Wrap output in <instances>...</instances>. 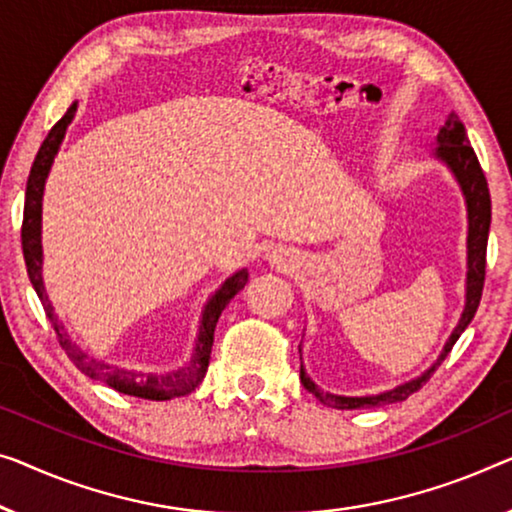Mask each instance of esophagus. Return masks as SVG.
Here are the masks:
<instances>
[{
  "label": "esophagus",
  "mask_w": 512,
  "mask_h": 512,
  "mask_svg": "<svg viewBox=\"0 0 512 512\" xmlns=\"http://www.w3.org/2000/svg\"><path fill=\"white\" fill-rule=\"evenodd\" d=\"M294 259H296L294 250L292 248H285V246L273 248L271 253H269V262L276 264V266H289V264H294Z\"/></svg>",
  "instance_id": "esophagus-1"
}]
</instances>
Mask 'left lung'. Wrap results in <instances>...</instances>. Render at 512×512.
I'll list each match as a JSON object with an SVG mask.
<instances>
[{"label": "left lung", "mask_w": 512, "mask_h": 512, "mask_svg": "<svg viewBox=\"0 0 512 512\" xmlns=\"http://www.w3.org/2000/svg\"><path fill=\"white\" fill-rule=\"evenodd\" d=\"M432 158L439 160L448 167V172L453 174L457 186L462 190L464 207H467V280H464V308L460 315V322L448 335L444 349L437 356L430 368L421 375L404 381V384L388 388V391H381L375 395H335L329 391H322L315 381L308 377L303 363H301V384L308 388V391L315 395L319 402L329 404L333 409H372L381 407V404L391 402H402L407 400L411 393H416L427 379L432 377V372L439 368L441 361L451 354L453 345L457 338L464 333V329L474 319L480 294H483V282H485V253H487V234H490V223H492V202H490V188H487V179L483 170H480V163L471 149L467 131H464V124L457 119V114L451 112L444 121V126L439 128L437 137H434ZM301 352V347H299Z\"/></svg>", "instance_id": "8db88e82"}]
</instances>
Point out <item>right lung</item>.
<instances>
[{
	"mask_svg": "<svg viewBox=\"0 0 512 512\" xmlns=\"http://www.w3.org/2000/svg\"><path fill=\"white\" fill-rule=\"evenodd\" d=\"M75 112H78V101H75L71 108L66 110L64 117L52 126V131L43 140L41 149H38L32 172H29V179H27L25 218H22V253H25L29 280H32L38 299L43 303L45 315H48L52 326H55L59 345L66 349V354L75 363V368L85 372V375L91 379L103 381V384H108L110 388H114V391L133 395V398L156 400V402L181 398V395H188L190 391H195L197 384L204 379V375H207L211 347H213V331H216L218 317L220 312L225 310V305L230 303L243 287H246L248 269L234 271L232 276L209 296L207 303H204L200 326H197L193 354H190V361L183 363L181 368L170 370V372L128 370V368H121V365H110L105 361H98L96 356L85 352V349L71 338V333L66 331V326L59 322V317L55 315V308H52V303L48 299V292H45L43 243H41L45 181H48L52 163H55V156L61 147V142H64V135L68 131V126H71Z\"/></svg>",
	"mask_w": 512,
	"mask_h": 512,
	"instance_id": "add662e5",
	"label": "right lung"
}]
</instances>
